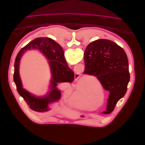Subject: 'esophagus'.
I'll use <instances>...</instances> for the list:
<instances>
[{"label": "esophagus", "instance_id": "esophagus-1", "mask_svg": "<svg viewBox=\"0 0 145 145\" xmlns=\"http://www.w3.org/2000/svg\"><path fill=\"white\" fill-rule=\"evenodd\" d=\"M80 75V74L78 72H75V76L76 77H77V78L79 77Z\"/></svg>", "mask_w": 145, "mask_h": 145}]
</instances>
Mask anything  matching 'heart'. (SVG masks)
Here are the masks:
<instances>
[{"instance_id": "obj_1", "label": "heart", "mask_w": 145, "mask_h": 145, "mask_svg": "<svg viewBox=\"0 0 145 145\" xmlns=\"http://www.w3.org/2000/svg\"><path fill=\"white\" fill-rule=\"evenodd\" d=\"M84 94L81 89H78L75 92V94L74 95V100L77 103V105L80 107H82L84 106Z\"/></svg>"}]
</instances>
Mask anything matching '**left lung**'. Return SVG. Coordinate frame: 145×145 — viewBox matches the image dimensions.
I'll return each mask as SVG.
<instances>
[{"instance_id":"left-lung-1","label":"left lung","mask_w":145,"mask_h":145,"mask_svg":"<svg viewBox=\"0 0 145 145\" xmlns=\"http://www.w3.org/2000/svg\"><path fill=\"white\" fill-rule=\"evenodd\" d=\"M84 62V74L97 77L108 91L107 111L103 113H110L127 91L130 74L126 54L113 41L98 39L87 46Z\"/></svg>"}]
</instances>
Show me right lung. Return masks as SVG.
<instances>
[{
  "instance_id": "add662e5",
  "label": "right lung",
  "mask_w": 145,
  "mask_h": 145,
  "mask_svg": "<svg viewBox=\"0 0 145 145\" xmlns=\"http://www.w3.org/2000/svg\"><path fill=\"white\" fill-rule=\"evenodd\" d=\"M38 49L42 52L49 60L52 73L51 82L52 91L44 98H37L23 88L18 74L20 58L26 50ZM74 80V73L68 67L64 57L62 47L50 38H37L22 48L18 54L14 64L13 80L19 95L24 98L29 108L35 112H44L49 110L48 104L58 101L61 97V91L57 88L58 82H72Z\"/></svg>"
}]
</instances>
